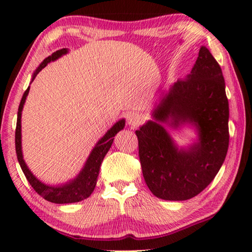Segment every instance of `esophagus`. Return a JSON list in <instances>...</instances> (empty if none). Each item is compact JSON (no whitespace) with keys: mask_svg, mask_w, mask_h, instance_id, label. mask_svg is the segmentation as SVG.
<instances>
[{"mask_svg":"<svg viewBox=\"0 0 252 252\" xmlns=\"http://www.w3.org/2000/svg\"><path fill=\"white\" fill-rule=\"evenodd\" d=\"M142 122V119H141V117L139 115H136V113H128L127 115V123L129 124L132 127H137Z\"/></svg>","mask_w":252,"mask_h":252,"instance_id":"esophagus-1","label":"esophagus"}]
</instances>
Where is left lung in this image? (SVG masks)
<instances>
[{
  "label": "left lung",
  "instance_id": "1",
  "mask_svg": "<svg viewBox=\"0 0 252 252\" xmlns=\"http://www.w3.org/2000/svg\"><path fill=\"white\" fill-rule=\"evenodd\" d=\"M135 134L144 181L155 196L186 201L204 190L218 173L229 144V106L225 80L218 62L202 47L187 79L178 80ZM182 122L198 126L200 142L178 151L159 124Z\"/></svg>",
  "mask_w": 252,
  "mask_h": 252
}]
</instances>
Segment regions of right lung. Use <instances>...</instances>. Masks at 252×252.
<instances>
[{"label": "right lung", "mask_w": 252, "mask_h": 252, "mask_svg": "<svg viewBox=\"0 0 252 252\" xmlns=\"http://www.w3.org/2000/svg\"><path fill=\"white\" fill-rule=\"evenodd\" d=\"M66 49H61L57 50L56 53H54L51 56L47 57L42 63L40 64V66L36 68V71L34 72L33 79L35 78V75L42 70L44 66H47L48 63H50L51 61L57 60L58 57H61L62 55L66 54ZM30 87L26 89L24 93L22 101H20L19 108H18V115H17V126H16V134H15V142H16V154L17 158H18L19 165L22 167V170L25 174L27 181L30 182V185L32 186L34 190L39 194L41 197H43L47 201L51 203H56V204H66V203H75L80 202L82 199H86L92 195V192L94 191V188L96 186V180H97L98 173H99V166H101L103 158L108 153L110 147L113 142V137L119 130H122L125 127V120H119L118 123L115 124V126H112L111 129L108 130V133L98 141L94 149H93L92 154L89 155V158L87 159L85 167L82 168L80 174L78 175L74 180L68 182L66 185L60 186V187H50V186H46L42 182H40L34 175L31 173V171L27 168L25 161L23 159V154H22V126H20V118H22V110L25 103L26 96L29 94Z\"/></svg>", "instance_id": "1"}]
</instances>
